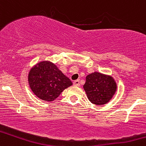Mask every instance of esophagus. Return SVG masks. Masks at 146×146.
<instances>
[{"label":"esophagus","mask_w":146,"mask_h":146,"mask_svg":"<svg viewBox=\"0 0 146 146\" xmlns=\"http://www.w3.org/2000/svg\"><path fill=\"white\" fill-rule=\"evenodd\" d=\"M73 85H74L75 86H80V80H75L74 82H73Z\"/></svg>","instance_id":"1"}]
</instances>
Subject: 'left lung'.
I'll return each instance as SVG.
<instances>
[{
  "label": "left lung",
  "instance_id": "obj_1",
  "mask_svg": "<svg viewBox=\"0 0 146 146\" xmlns=\"http://www.w3.org/2000/svg\"><path fill=\"white\" fill-rule=\"evenodd\" d=\"M83 89L92 103L103 106L113 97L117 90V83L110 75L96 71L86 76Z\"/></svg>",
  "mask_w": 146,
  "mask_h": 146
}]
</instances>
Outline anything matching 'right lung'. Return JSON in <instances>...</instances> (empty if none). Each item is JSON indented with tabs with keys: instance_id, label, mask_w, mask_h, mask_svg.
I'll return each instance as SVG.
<instances>
[{
	"instance_id": "add662e5",
	"label": "right lung",
	"mask_w": 146,
	"mask_h": 146,
	"mask_svg": "<svg viewBox=\"0 0 146 146\" xmlns=\"http://www.w3.org/2000/svg\"><path fill=\"white\" fill-rule=\"evenodd\" d=\"M28 80L33 93L47 102L56 100L65 89L73 85L71 80L50 60H42L33 66Z\"/></svg>"
}]
</instances>
